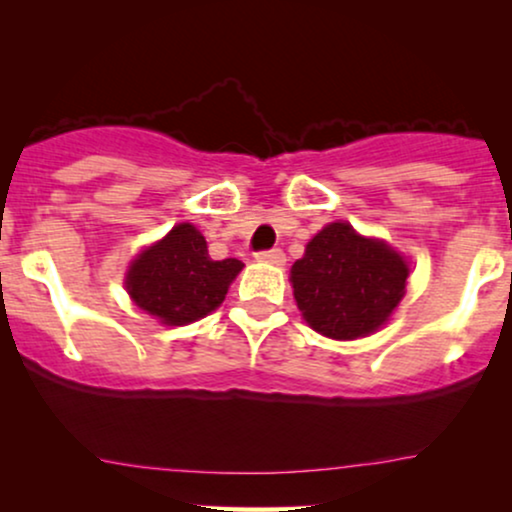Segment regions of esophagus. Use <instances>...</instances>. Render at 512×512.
<instances>
[{
	"label": "esophagus",
	"instance_id": "1",
	"mask_svg": "<svg viewBox=\"0 0 512 512\" xmlns=\"http://www.w3.org/2000/svg\"><path fill=\"white\" fill-rule=\"evenodd\" d=\"M257 262H267V264H274V267H281V264L286 262V255L281 248H272V250H260L255 255Z\"/></svg>",
	"mask_w": 512,
	"mask_h": 512
}]
</instances>
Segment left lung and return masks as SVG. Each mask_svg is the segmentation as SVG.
<instances>
[{"mask_svg": "<svg viewBox=\"0 0 512 512\" xmlns=\"http://www.w3.org/2000/svg\"><path fill=\"white\" fill-rule=\"evenodd\" d=\"M409 267L390 245L330 223L291 267L293 296L308 325L332 339L375 332L402 301Z\"/></svg>", "mask_w": 512, "mask_h": 512, "instance_id": "1", "label": "left lung"}]
</instances>
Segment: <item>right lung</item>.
<instances>
[{
  "mask_svg": "<svg viewBox=\"0 0 512 512\" xmlns=\"http://www.w3.org/2000/svg\"><path fill=\"white\" fill-rule=\"evenodd\" d=\"M240 269L243 262L236 257L211 260L202 233L180 223L134 260L127 291L139 308L166 325H187L219 308Z\"/></svg>",
  "mask_w": 512,
  "mask_h": 512,
  "instance_id": "add662e5",
  "label": "right lung"
}]
</instances>
